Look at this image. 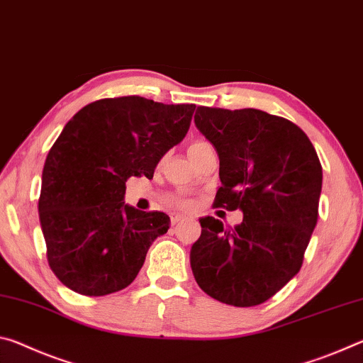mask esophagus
I'll list each match as a JSON object with an SVG mask.
<instances>
[{"label":"esophagus","mask_w":363,"mask_h":363,"mask_svg":"<svg viewBox=\"0 0 363 363\" xmlns=\"http://www.w3.org/2000/svg\"><path fill=\"white\" fill-rule=\"evenodd\" d=\"M186 219V216H182V214H173V216H171V224H177L179 223V220H184Z\"/></svg>","instance_id":"esophagus-1"}]
</instances>
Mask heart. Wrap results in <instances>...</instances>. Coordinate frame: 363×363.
Returning a JSON list of instances; mask_svg holds the SVG:
<instances>
[{
    "label": "heart",
    "mask_w": 363,
    "mask_h": 363,
    "mask_svg": "<svg viewBox=\"0 0 363 363\" xmlns=\"http://www.w3.org/2000/svg\"><path fill=\"white\" fill-rule=\"evenodd\" d=\"M200 144H205V143H200V140H199V143H194L190 147H196V145H200ZM177 205H181L184 208H189L190 205H192V201H190V200H177Z\"/></svg>",
    "instance_id": "heart-1"
}]
</instances>
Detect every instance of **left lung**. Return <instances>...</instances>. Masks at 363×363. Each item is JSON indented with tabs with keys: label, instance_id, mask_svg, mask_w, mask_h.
<instances>
[{
	"label": "left lung",
	"instance_id": "obj_1",
	"mask_svg": "<svg viewBox=\"0 0 363 363\" xmlns=\"http://www.w3.org/2000/svg\"><path fill=\"white\" fill-rule=\"evenodd\" d=\"M194 120L219 157L214 206L240 210L243 220L227 229L219 219L200 218L190 267L211 298L257 306L303 266L318 218L322 164L306 133L281 116L199 107Z\"/></svg>",
	"mask_w": 363,
	"mask_h": 363
}]
</instances>
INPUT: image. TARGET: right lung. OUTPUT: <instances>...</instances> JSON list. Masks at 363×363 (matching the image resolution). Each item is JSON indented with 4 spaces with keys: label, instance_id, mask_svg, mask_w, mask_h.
Here are the masks:
<instances>
[{
    "label": "right lung",
    "instance_id": "obj_1",
    "mask_svg": "<svg viewBox=\"0 0 363 363\" xmlns=\"http://www.w3.org/2000/svg\"><path fill=\"white\" fill-rule=\"evenodd\" d=\"M194 110L125 96L91 102L64 126L43 168L38 213L49 267L67 288L106 296L136 279L169 216L126 205V181L152 179Z\"/></svg>",
    "mask_w": 363,
    "mask_h": 363
}]
</instances>
